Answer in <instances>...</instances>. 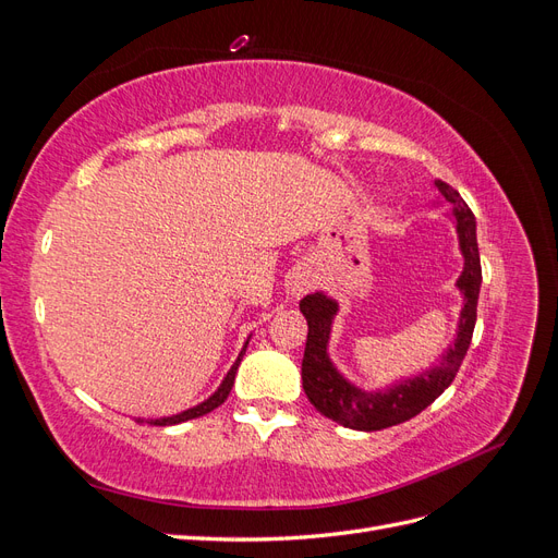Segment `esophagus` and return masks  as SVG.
<instances>
[{
  "label": "esophagus",
  "instance_id": "obj_1",
  "mask_svg": "<svg viewBox=\"0 0 558 558\" xmlns=\"http://www.w3.org/2000/svg\"><path fill=\"white\" fill-rule=\"evenodd\" d=\"M310 289V281L307 279H300V281H295V286H293V291H295V295H300V293H305Z\"/></svg>",
  "mask_w": 558,
  "mask_h": 558
}]
</instances>
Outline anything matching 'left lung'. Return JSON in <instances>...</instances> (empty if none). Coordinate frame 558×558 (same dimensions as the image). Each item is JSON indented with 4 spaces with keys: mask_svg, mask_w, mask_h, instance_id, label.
Wrapping results in <instances>:
<instances>
[{
    "mask_svg": "<svg viewBox=\"0 0 558 558\" xmlns=\"http://www.w3.org/2000/svg\"><path fill=\"white\" fill-rule=\"evenodd\" d=\"M435 189L453 207L451 216L459 232V246L463 253V272L456 281L463 295V307L459 318L456 340L442 353L440 365H435L428 373L402 379L386 391H363L342 377L328 356V340L332 318L337 314V302L326 293H312L300 300V312L307 318V347L302 359V388L314 408L337 421V424L353 430H381L388 426H398L402 421H410L418 412H424L428 404L445 393V388L453 381L456 373L465 359L472 330L477 320V298L482 286V265L477 248V223L475 214L449 183L437 179Z\"/></svg>",
    "mask_w": 558,
    "mask_h": 558,
    "instance_id": "8db88e82",
    "label": "left lung"
}]
</instances>
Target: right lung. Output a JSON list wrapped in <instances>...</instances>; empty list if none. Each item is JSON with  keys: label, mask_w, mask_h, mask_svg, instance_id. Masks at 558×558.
<instances>
[{"label": "right lung", "mask_w": 558, "mask_h": 558, "mask_svg": "<svg viewBox=\"0 0 558 558\" xmlns=\"http://www.w3.org/2000/svg\"><path fill=\"white\" fill-rule=\"evenodd\" d=\"M246 344H248V340H246ZM246 344H244V349L240 351L238 361H234V363H232V367L228 369V375H226V379L221 381V386H218L216 391H214V393H211V396H209L205 402H199V404H195V408L185 410V412H179V414H172V416L150 418L148 424H154V426H174V424H183V421H191V418H197V416H205V414H209L211 410H216L218 404H223V402H226V398H228V393L232 391L234 375H238V367H240V363H242V359H244ZM142 421H144V418H142Z\"/></svg>", "instance_id": "add662e5"}]
</instances>
